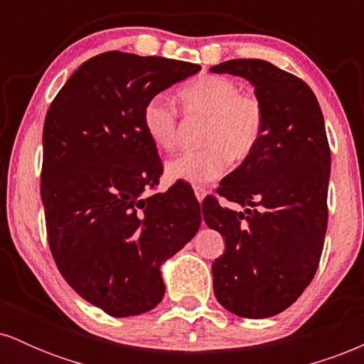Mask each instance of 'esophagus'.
<instances>
[{
  "instance_id": "obj_1",
  "label": "esophagus",
  "mask_w": 364,
  "mask_h": 364,
  "mask_svg": "<svg viewBox=\"0 0 364 364\" xmlns=\"http://www.w3.org/2000/svg\"><path fill=\"white\" fill-rule=\"evenodd\" d=\"M193 190H195V195H196V198H198V202H202V200L205 198L207 193H208V190H207V188H203V186H195Z\"/></svg>"
}]
</instances>
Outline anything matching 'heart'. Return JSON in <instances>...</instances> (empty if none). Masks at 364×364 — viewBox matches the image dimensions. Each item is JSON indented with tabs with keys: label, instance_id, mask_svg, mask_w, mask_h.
<instances>
[{
	"label": "heart",
	"instance_id": "obj_1",
	"mask_svg": "<svg viewBox=\"0 0 364 364\" xmlns=\"http://www.w3.org/2000/svg\"><path fill=\"white\" fill-rule=\"evenodd\" d=\"M179 102L190 118L205 121L200 141L203 149L174 157L166 164L169 181L210 183L223 176L229 161L243 162L260 141L263 109L257 97L241 94L240 85L219 75L193 80L179 90ZM141 127L152 145L169 152L176 145V111L154 97L141 112Z\"/></svg>",
	"mask_w": 364,
	"mask_h": 364
}]
</instances>
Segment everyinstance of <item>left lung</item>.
<instances>
[{"label": "left lung", "mask_w": 364, "mask_h": 364, "mask_svg": "<svg viewBox=\"0 0 364 364\" xmlns=\"http://www.w3.org/2000/svg\"><path fill=\"white\" fill-rule=\"evenodd\" d=\"M252 83L263 132L217 193L243 210L203 202V220L224 236L212 263L215 298L245 318H269L301 296L318 269L327 231L330 149L323 114L301 78L263 60L212 66Z\"/></svg>", "instance_id": "8db88e82"}]
</instances>
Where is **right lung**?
Masks as SVG:
<instances>
[{"mask_svg": "<svg viewBox=\"0 0 364 364\" xmlns=\"http://www.w3.org/2000/svg\"><path fill=\"white\" fill-rule=\"evenodd\" d=\"M200 65L109 51L73 72L43 132L41 196L53 258L78 296L111 316L164 298L161 265L198 231L200 203L181 185L144 196L162 164L141 112Z\"/></svg>", "mask_w": 364, "mask_h": 364, "instance_id": "obj_1", "label": "right lung"}]
</instances>
